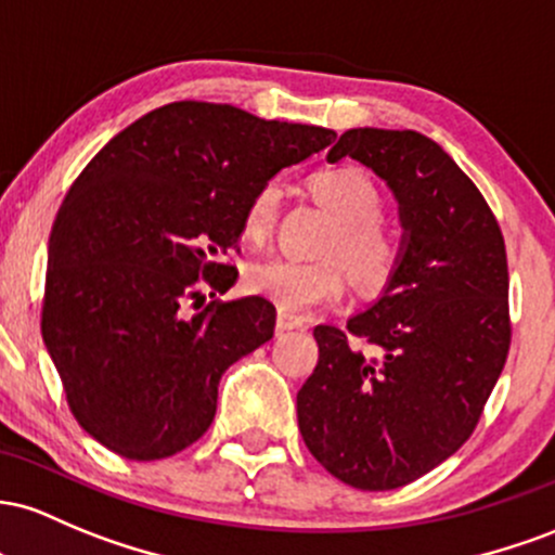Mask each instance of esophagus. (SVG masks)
Instances as JSON below:
<instances>
[{
  "label": "esophagus",
  "instance_id": "esophagus-1",
  "mask_svg": "<svg viewBox=\"0 0 555 555\" xmlns=\"http://www.w3.org/2000/svg\"><path fill=\"white\" fill-rule=\"evenodd\" d=\"M304 320L296 314H288V311H278V333H285V330H301Z\"/></svg>",
  "mask_w": 555,
  "mask_h": 555
}]
</instances>
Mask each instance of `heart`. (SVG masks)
Returning <instances> with one entry per match:
<instances>
[{"label": "heart", "mask_w": 555, "mask_h": 555, "mask_svg": "<svg viewBox=\"0 0 555 555\" xmlns=\"http://www.w3.org/2000/svg\"><path fill=\"white\" fill-rule=\"evenodd\" d=\"M311 191L338 220L325 254L344 259L353 278L366 288L383 285L396 270L398 244L390 230L377 220L383 211L377 185L357 167H335L317 172L311 178ZM278 211V183H264L246 207V233L251 238H264L275 228ZM346 270L338 259L270 257L254 261L246 272L248 291L272 298L280 309L294 314L338 301L346 294Z\"/></svg>", "instance_id": "b5f03b06"}]
</instances>
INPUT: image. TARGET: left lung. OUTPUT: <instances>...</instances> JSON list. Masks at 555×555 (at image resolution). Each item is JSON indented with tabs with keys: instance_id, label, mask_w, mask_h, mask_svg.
<instances>
[{
	"instance_id": "8db88e82",
	"label": "left lung",
	"mask_w": 555,
	"mask_h": 555,
	"mask_svg": "<svg viewBox=\"0 0 555 555\" xmlns=\"http://www.w3.org/2000/svg\"><path fill=\"white\" fill-rule=\"evenodd\" d=\"M370 167L398 204L396 270L346 327L317 325L296 396L311 456L359 490L414 482L466 443L506 364V246L488 202L416 130L351 128L330 149Z\"/></svg>"
}]
</instances>
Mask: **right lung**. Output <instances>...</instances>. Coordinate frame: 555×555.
Instances as JSON below:
<instances>
[{"label":"right lung","mask_w":555,"mask_h":555,"mask_svg":"<svg viewBox=\"0 0 555 555\" xmlns=\"http://www.w3.org/2000/svg\"><path fill=\"white\" fill-rule=\"evenodd\" d=\"M333 139L233 104L176 102L86 165L49 235L41 335L93 440L154 462L207 433L217 385L272 338L275 307L204 304L202 285L222 294L238 280L215 259L238 246L248 202Z\"/></svg>","instance_id":"1"}]
</instances>
